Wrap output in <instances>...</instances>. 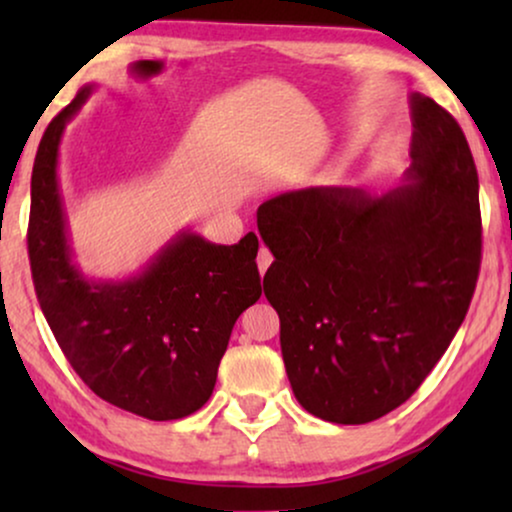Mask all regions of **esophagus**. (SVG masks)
I'll return each mask as SVG.
<instances>
[{
	"label": "esophagus",
	"mask_w": 512,
	"mask_h": 512,
	"mask_svg": "<svg viewBox=\"0 0 512 512\" xmlns=\"http://www.w3.org/2000/svg\"><path fill=\"white\" fill-rule=\"evenodd\" d=\"M256 263H258V270H261V277L265 275V270L270 268V263H272V254L265 247H261L258 249V256H256Z\"/></svg>",
	"instance_id": "esophagus-1"
}]
</instances>
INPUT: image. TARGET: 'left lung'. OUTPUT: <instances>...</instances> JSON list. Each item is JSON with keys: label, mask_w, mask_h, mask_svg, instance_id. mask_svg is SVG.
Wrapping results in <instances>:
<instances>
[{"label": "left lung", "mask_w": 512, "mask_h": 512, "mask_svg": "<svg viewBox=\"0 0 512 512\" xmlns=\"http://www.w3.org/2000/svg\"><path fill=\"white\" fill-rule=\"evenodd\" d=\"M412 163L382 198L300 188L258 207L275 261L263 277L279 314L298 403L333 424L380 419L419 389L450 347L480 272L478 170L459 123L410 95Z\"/></svg>", "instance_id": "left-lung-1"}]
</instances>
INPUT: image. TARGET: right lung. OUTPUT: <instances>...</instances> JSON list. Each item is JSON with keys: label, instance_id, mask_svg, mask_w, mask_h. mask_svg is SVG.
Segmentation results:
<instances>
[{"label": "right lung", "instance_id": "right-lung-1", "mask_svg": "<svg viewBox=\"0 0 512 512\" xmlns=\"http://www.w3.org/2000/svg\"><path fill=\"white\" fill-rule=\"evenodd\" d=\"M83 86L41 137L27 228L41 312L76 375L104 401L153 422L181 419L212 396L240 314L261 298L258 237L214 244L179 230L137 275L90 279L74 261L58 158Z\"/></svg>", "mask_w": 512, "mask_h": 512}]
</instances>
